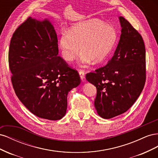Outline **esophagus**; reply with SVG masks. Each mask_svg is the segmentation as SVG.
<instances>
[{"label":"esophagus","mask_w":158,"mask_h":158,"mask_svg":"<svg viewBox=\"0 0 158 158\" xmlns=\"http://www.w3.org/2000/svg\"><path fill=\"white\" fill-rule=\"evenodd\" d=\"M79 74H80L81 80H82V81H84L85 80V73H84V72L83 70H79Z\"/></svg>","instance_id":"esophagus-1"}]
</instances>
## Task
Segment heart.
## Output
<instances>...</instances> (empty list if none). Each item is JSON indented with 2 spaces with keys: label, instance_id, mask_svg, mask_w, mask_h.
I'll use <instances>...</instances> for the list:
<instances>
[{
  "label": "heart",
  "instance_id": "1",
  "mask_svg": "<svg viewBox=\"0 0 158 158\" xmlns=\"http://www.w3.org/2000/svg\"><path fill=\"white\" fill-rule=\"evenodd\" d=\"M117 40L114 28L98 20H89L74 25L70 31L63 30L59 40L62 57L73 60L80 51V61L89 64L102 62L112 51Z\"/></svg>",
  "mask_w": 158,
  "mask_h": 158
}]
</instances>
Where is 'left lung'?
<instances>
[{"label":"left lung","instance_id":"1","mask_svg":"<svg viewBox=\"0 0 158 158\" xmlns=\"http://www.w3.org/2000/svg\"><path fill=\"white\" fill-rule=\"evenodd\" d=\"M118 46L108 63L86 74L97 89L94 106L100 117L126 112L140 96L146 82V49L140 33L123 16Z\"/></svg>","mask_w":158,"mask_h":158}]
</instances>
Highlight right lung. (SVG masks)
Segmentation results:
<instances>
[{
	"mask_svg": "<svg viewBox=\"0 0 158 158\" xmlns=\"http://www.w3.org/2000/svg\"><path fill=\"white\" fill-rule=\"evenodd\" d=\"M51 23L31 17L14 32L8 51L11 82L16 95L40 118L59 120L66 114L67 95L80 84L78 71L58 56Z\"/></svg>",
	"mask_w": 158,
	"mask_h": 158,
	"instance_id": "right-lung-1",
	"label": "right lung"
}]
</instances>
